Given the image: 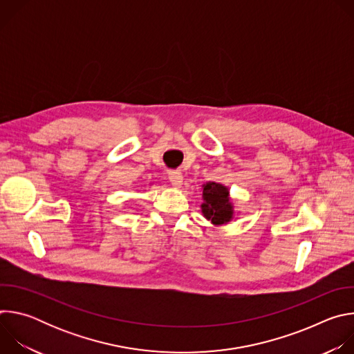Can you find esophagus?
<instances>
[{"label":"esophagus","mask_w":354,"mask_h":354,"mask_svg":"<svg viewBox=\"0 0 354 354\" xmlns=\"http://www.w3.org/2000/svg\"><path fill=\"white\" fill-rule=\"evenodd\" d=\"M169 180H171L174 187H182V185H183V176L179 172H171L169 174Z\"/></svg>","instance_id":"obj_1"}]
</instances>
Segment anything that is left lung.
<instances>
[{
  "label": "left lung",
  "mask_w": 354,
  "mask_h": 354,
  "mask_svg": "<svg viewBox=\"0 0 354 354\" xmlns=\"http://www.w3.org/2000/svg\"><path fill=\"white\" fill-rule=\"evenodd\" d=\"M203 203L201 213L214 225L228 224L234 218V205L230 197V189L217 182L203 185Z\"/></svg>",
  "instance_id": "1"
}]
</instances>
